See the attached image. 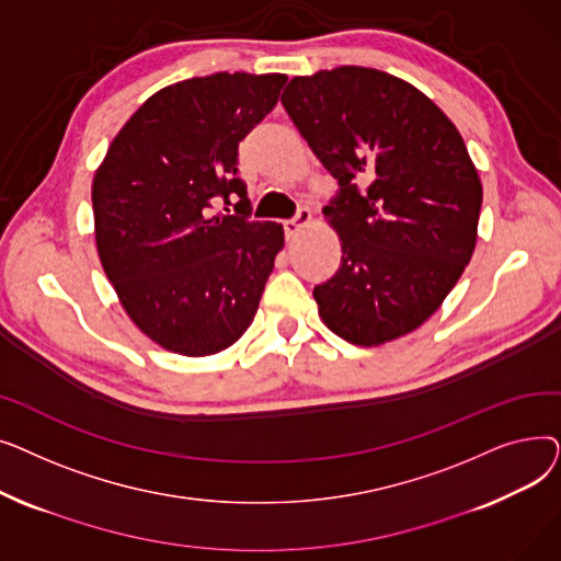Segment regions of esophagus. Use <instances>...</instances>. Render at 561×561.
Listing matches in <instances>:
<instances>
[{"mask_svg": "<svg viewBox=\"0 0 561 561\" xmlns=\"http://www.w3.org/2000/svg\"><path fill=\"white\" fill-rule=\"evenodd\" d=\"M311 220V211L307 209V206H302V209H298V214L293 216L290 220L284 222V229H286V236H296L305 225H309Z\"/></svg>", "mask_w": 561, "mask_h": 561, "instance_id": "1", "label": "esophagus"}]
</instances>
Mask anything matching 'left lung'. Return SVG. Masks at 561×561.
Returning <instances> with one entry per match:
<instances>
[{"instance_id":"obj_1","label":"left lung","mask_w":561,"mask_h":561,"mask_svg":"<svg viewBox=\"0 0 561 561\" xmlns=\"http://www.w3.org/2000/svg\"><path fill=\"white\" fill-rule=\"evenodd\" d=\"M282 104L339 182L322 214L343 256L313 288L320 318L355 345L414 332L476 250L482 184L463 138L419 88L373 68L296 77Z\"/></svg>"}]
</instances>
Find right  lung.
Segmentation results:
<instances>
[{"label": "right lung", "mask_w": 561, "mask_h": 561, "mask_svg": "<svg viewBox=\"0 0 561 561\" xmlns=\"http://www.w3.org/2000/svg\"><path fill=\"white\" fill-rule=\"evenodd\" d=\"M284 83L286 75L250 72L172 83L129 117L95 172L104 273L140 332L176 355L239 341L275 268L284 229L250 220L239 142ZM218 198H236L237 214L211 217Z\"/></svg>", "instance_id": "right-lung-1"}]
</instances>
